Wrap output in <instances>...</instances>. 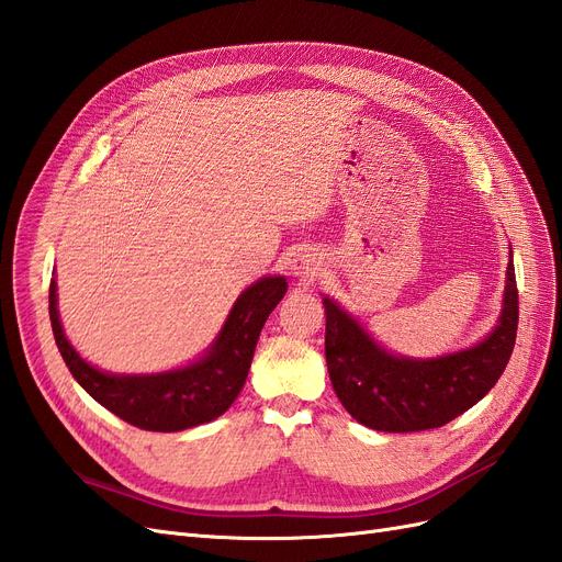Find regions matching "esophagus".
I'll return each mask as SVG.
<instances>
[{"instance_id":"obj_1","label":"esophagus","mask_w":562,"mask_h":562,"mask_svg":"<svg viewBox=\"0 0 562 562\" xmlns=\"http://www.w3.org/2000/svg\"><path fill=\"white\" fill-rule=\"evenodd\" d=\"M291 271H293V277H297L300 281H314L323 271L321 255L314 252V250L295 252L293 260H291Z\"/></svg>"}]
</instances>
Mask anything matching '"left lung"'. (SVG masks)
<instances>
[{
  "instance_id": "1",
  "label": "left lung",
  "mask_w": 562,
  "mask_h": 562,
  "mask_svg": "<svg viewBox=\"0 0 562 562\" xmlns=\"http://www.w3.org/2000/svg\"><path fill=\"white\" fill-rule=\"evenodd\" d=\"M323 307L330 382L356 422L389 434L443 427L479 403L512 359L518 330L514 252L497 326L479 345L438 359L391 353L328 295H323Z\"/></svg>"
}]
</instances>
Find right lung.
Instances as JSON below:
<instances>
[{"label":"right lung","instance_id":"right-lung-1","mask_svg":"<svg viewBox=\"0 0 562 562\" xmlns=\"http://www.w3.org/2000/svg\"><path fill=\"white\" fill-rule=\"evenodd\" d=\"M58 283L50 279L48 316L58 351L72 378L110 413L147 431H184L213 422L239 396L267 316L283 300V277H262L236 297L213 345L196 361L149 375H114L83 361L65 337Z\"/></svg>","mask_w":562,"mask_h":562}]
</instances>
